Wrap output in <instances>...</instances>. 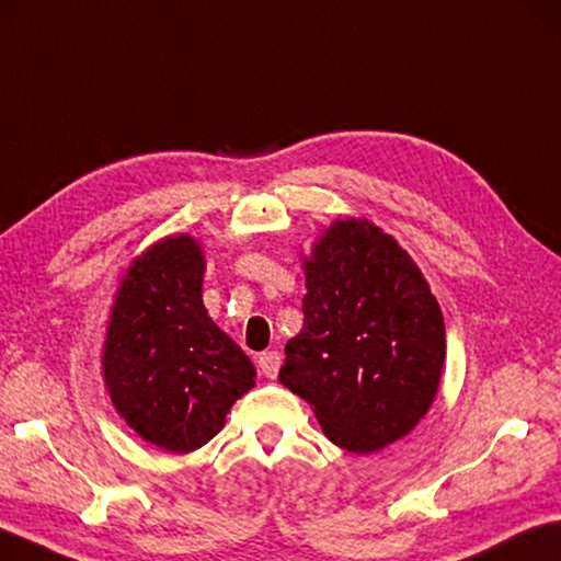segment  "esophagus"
<instances>
[{
  "label": "esophagus",
  "instance_id": "34e87169",
  "mask_svg": "<svg viewBox=\"0 0 561 561\" xmlns=\"http://www.w3.org/2000/svg\"><path fill=\"white\" fill-rule=\"evenodd\" d=\"M257 365H260V370H262V375H264V378H270V380H274V378H277V373H279V365H282V355H279L277 351H264V353H260V358H257Z\"/></svg>",
  "mask_w": 561,
  "mask_h": 561
}]
</instances>
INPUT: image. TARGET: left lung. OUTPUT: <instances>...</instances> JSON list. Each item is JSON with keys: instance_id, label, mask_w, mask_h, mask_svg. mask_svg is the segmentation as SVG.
Instances as JSON below:
<instances>
[{"instance_id": "1", "label": "left lung", "mask_w": 561, "mask_h": 561, "mask_svg": "<svg viewBox=\"0 0 561 561\" xmlns=\"http://www.w3.org/2000/svg\"><path fill=\"white\" fill-rule=\"evenodd\" d=\"M304 274V325L279 382L313 407L335 446L380 451L420 424L439 390V304L410 254L365 218L335 220Z\"/></svg>"}]
</instances>
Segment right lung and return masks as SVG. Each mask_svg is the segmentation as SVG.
I'll use <instances>...</instances> for the list:
<instances>
[{
  "label": "right lung",
  "mask_w": 561,
  "mask_h": 561,
  "mask_svg": "<svg viewBox=\"0 0 561 561\" xmlns=\"http://www.w3.org/2000/svg\"><path fill=\"white\" fill-rule=\"evenodd\" d=\"M203 248L169 236L122 274L103 343V378L122 420L164 451L208 444L254 387V365L203 307Z\"/></svg>",
  "instance_id": "right-lung-1"
}]
</instances>
